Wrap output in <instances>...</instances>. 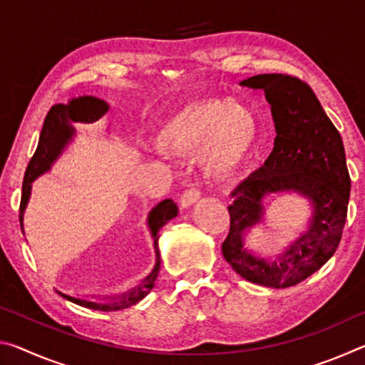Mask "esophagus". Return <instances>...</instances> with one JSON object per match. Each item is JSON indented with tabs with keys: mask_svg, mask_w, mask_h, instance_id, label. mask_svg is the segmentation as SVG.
<instances>
[{
	"mask_svg": "<svg viewBox=\"0 0 365 365\" xmlns=\"http://www.w3.org/2000/svg\"><path fill=\"white\" fill-rule=\"evenodd\" d=\"M201 197V190L197 187H191L188 188L185 193L180 196V206L185 207H190L191 205H195V202L200 200Z\"/></svg>",
	"mask_w": 365,
	"mask_h": 365,
	"instance_id": "1",
	"label": "esophagus"
}]
</instances>
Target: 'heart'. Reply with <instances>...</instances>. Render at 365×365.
Wrapping results in <instances>:
<instances>
[{"label":"heart","mask_w":365,"mask_h":365,"mask_svg":"<svg viewBox=\"0 0 365 365\" xmlns=\"http://www.w3.org/2000/svg\"><path fill=\"white\" fill-rule=\"evenodd\" d=\"M256 135L257 119L246 104L209 98L177 110L159 128L156 143L177 156L197 153L206 174L224 177L242 164Z\"/></svg>","instance_id":"heart-1"}]
</instances>
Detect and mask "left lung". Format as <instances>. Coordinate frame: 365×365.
<instances>
[{"label":"left lung","mask_w":365,"mask_h":365,"mask_svg":"<svg viewBox=\"0 0 365 365\" xmlns=\"http://www.w3.org/2000/svg\"><path fill=\"white\" fill-rule=\"evenodd\" d=\"M240 85L264 90L277 137L262 168L232 191L230 230L222 243V255L245 280L288 288L322 267L341 240L351 191L343 140L311 86L298 77L261 73ZM279 190L307 197L313 217L308 230L272 262L246 249L244 237L262 221L263 197Z\"/></svg>","instance_id":"obj_1"}]
</instances>
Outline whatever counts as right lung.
Listing matches in <instances>:
<instances>
[{
	"instance_id": "obj_1",
	"label": "right lung",
	"mask_w": 365,
	"mask_h": 365,
	"mask_svg": "<svg viewBox=\"0 0 365 365\" xmlns=\"http://www.w3.org/2000/svg\"><path fill=\"white\" fill-rule=\"evenodd\" d=\"M109 110L106 101L100 100L95 96H78L73 98L67 104H54V106L48 110L45 117V123H43L38 146L36 151L30 159V163L26 169V175H24V185H22V197H21V209H19V220L21 228L24 232V211L30 197V190H32V182L36 177L45 174L51 165L54 164L66 146L71 143L72 138L76 137V128L73 123H93L100 120L101 117ZM178 214V207L172 200L160 201L158 206L151 209L150 215H148V227L151 230L153 237V246L154 252H156V264L154 269L146 279L140 283L137 288L130 289V292L115 296V298H104V299H85V298H76V296H69L66 293L56 292L66 298L67 301L76 302L78 306H83L86 309H93V311H120V309H127L133 304H137L145 296L151 292L154 287V282L158 279L159 269H160V255L158 248V238L159 230L163 228L170 219H174Z\"/></svg>"
}]
</instances>
